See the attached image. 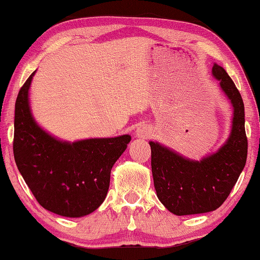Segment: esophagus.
<instances>
[{
  "mask_svg": "<svg viewBox=\"0 0 260 260\" xmlns=\"http://www.w3.org/2000/svg\"><path fill=\"white\" fill-rule=\"evenodd\" d=\"M152 134V128L148 125H145V123H141L139 125L138 129H137V137L142 138V139H147L150 137Z\"/></svg>",
  "mask_w": 260,
  "mask_h": 260,
  "instance_id": "1",
  "label": "esophagus"
}]
</instances>
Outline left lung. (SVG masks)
Instances as JSON below:
<instances>
[{
  "mask_svg": "<svg viewBox=\"0 0 260 260\" xmlns=\"http://www.w3.org/2000/svg\"><path fill=\"white\" fill-rule=\"evenodd\" d=\"M212 75L219 80L235 110L231 135L225 145L202 161H191L160 143L149 142L156 195L177 216L203 214L219 208L230 195L246 162L247 138L242 95L222 67L215 64Z\"/></svg>",
  "mask_w": 260,
  "mask_h": 260,
  "instance_id": "1",
  "label": "left lung"
}]
</instances>
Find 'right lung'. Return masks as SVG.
<instances>
[{
  "label": "right lung",
  "mask_w": 260,
  "mask_h": 260,
  "mask_svg": "<svg viewBox=\"0 0 260 260\" xmlns=\"http://www.w3.org/2000/svg\"><path fill=\"white\" fill-rule=\"evenodd\" d=\"M31 76L15 103L14 157L35 199L65 217L91 214L104 202L111 169L131 141L129 135L61 142L40 128L30 113Z\"/></svg>",
  "instance_id": "right-lung-1"
}]
</instances>
